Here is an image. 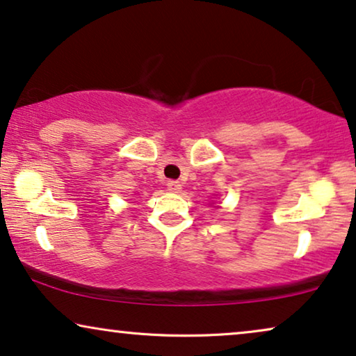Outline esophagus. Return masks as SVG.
<instances>
[{
    "mask_svg": "<svg viewBox=\"0 0 356 356\" xmlns=\"http://www.w3.org/2000/svg\"><path fill=\"white\" fill-rule=\"evenodd\" d=\"M167 188H168V191H172V193H178L179 189H181V183H179V181H175V179H170V181L167 183Z\"/></svg>",
    "mask_w": 356,
    "mask_h": 356,
    "instance_id": "esophagus-1",
    "label": "esophagus"
}]
</instances>
